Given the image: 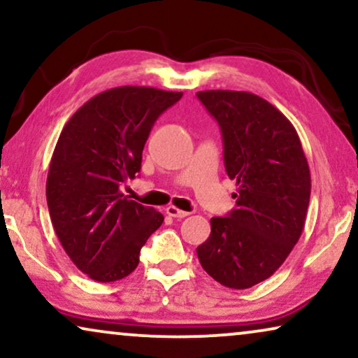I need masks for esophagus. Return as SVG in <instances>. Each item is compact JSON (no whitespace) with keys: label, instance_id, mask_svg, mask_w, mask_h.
I'll list each match as a JSON object with an SVG mask.
<instances>
[{"label":"esophagus","instance_id":"esophagus-1","mask_svg":"<svg viewBox=\"0 0 358 358\" xmlns=\"http://www.w3.org/2000/svg\"><path fill=\"white\" fill-rule=\"evenodd\" d=\"M166 213L169 215V217L173 218H185L189 215V212H184V210H179L178 207H174V205H169L168 208H166Z\"/></svg>","mask_w":358,"mask_h":358}]
</instances>
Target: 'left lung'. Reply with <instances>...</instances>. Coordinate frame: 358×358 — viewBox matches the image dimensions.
Segmentation results:
<instances>
[{"instance_id": "8db88e82", "label": "left lung", "mask_w": 358, "mask_h": 358, "mask_svg": "<svg viewBox=\"0 0 358 358\" xmlns=\"http://www.w3.org/2000/svg\"><path fill=\"white\" fill-rule=\"evenodd\" d=\"M218 122L224 169L236 180V208L210 220L212 233L197 248L210 277L244 290L266 280L300 239L311 176L295 127L277 107L246 91H200Z\"/></svg>"}]
</instances>
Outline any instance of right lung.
<instances>
[{
  "mask_svg": "<svg viewBox=\"0 0 358 358\" xmlns=\"http://www.w3.org/2000/svg\"><path fill=\"white\" fill-rule=\"evenodd\" d=\"M180 97L156 87H112L63 127L48 168L47 205L65 252L92 280L130 275L164 222L153 207L124 197L120 185L140 173L156 119Z\"/></svg>",
  "mask_w": 358,
  "mask_h": 358,
  "instance_id": "add662e5",
  "label": "right lung"
}]
</instances>
